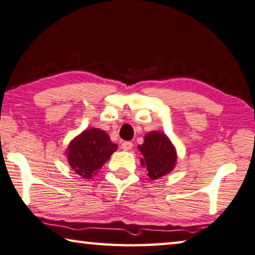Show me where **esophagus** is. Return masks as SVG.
I'll use <instances>...</instances> for the list:
<instances>
[{"label": "esophagus", "mask_w": 255, "mask_h": 255, "mask_svg": "<svg viewBox=\"0 0 255 255\" xmlns=\"http://www.w3.org/2000/svg\"><path fill=\"white\" fill-rule=\"evenodd\" d=\"M133 147V143L131 141H123L122 142V149L124 150H131Z\"/></svg>", "instance_id": "34e87169"}]
</instances>
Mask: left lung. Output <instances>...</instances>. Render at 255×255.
<instances>
[{
  "label": "left lung",
  "instance_id": "left-lung-1",
  "mask_svg": "<svg viewBox=\"0 0 255 255\" xmlns=\"http://www.w3.org/2000/svg\"><path fill=\"white\" fill-rule=\"evenodd\" d=\"M139 149L143 155L141 163L147 167L148 177L152 180L167 174L175 165V150L171 141L163 133H148Z\"/></svg>",
  "mask_w": 255,
  "mask_h": 255
}]
</instances>
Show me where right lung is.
<instances>
[{"label":"right lung","instance_id":"1","mask_svg":"<svg viewBox=\"0 0 255 255\" xmlns=\"http://www.w3.org/2000/svg\"><path fill=\"white\" fill-rule=\"evenodd\" d=\"M116 149L117 146L105 131L90 128L70 142L67 151L69 165L81 177L90 179Z\"/></svg>","mask_w":255,"mask_h":255}]
</instances>
